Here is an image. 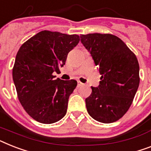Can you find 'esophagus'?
Here are the masks:
<instances>
[{"label": "esophagus", "instance_id": "esophagus-1", "mask_svg": "<svg viewBox=\"0 0 151 151\" xmlns=\"http://www.w3.org/2000/svg\"><path fill=\"white\" fill-rule=\"evenodd\" d=\"M83 85H84V84H83V83H81V81H78V88L83 86Z\"/></svg>", "mask_w": 151, "mask_h": 151}]
</instances>
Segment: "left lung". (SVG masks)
Wrapping results in <instances>:
<instances>
[{"mask_svg":"<svg viewBox=\"0 0 151 151\" xmlns=\"http://www.w3.org/2000/svg\"><path fill=\"white\" fill-rule=\"evenodd\" d=\"M81 41L99 67L101 81L85 99L88 114L96 121L111 123L122 118L132 105L139 84L136 55L111 34L81 35Z\"/></svg>","mask_w":151,"mask_h":151,"instance_id":"left-lung-1","label":"left lung"}]
</instances>
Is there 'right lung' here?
Wrapping results in <instances>:
<instances>
[{
    "instance_id": "1",
    "label": "right lung",
    "mask_w": 151,
    "mask_h": 151,
    "mask_svg": "<svg viewBox=\"0 0 151 151\" xmlns=\"http://www.w3.org/2000/svg\"><path fill=\"white\" fill-rule=\"evenodd\" d=\"M80 36L58 32H40L22 45L16 55L12 77L18 100L32 118L51 124L66 115L75 80H55L68 52L78 44Z\"/></svg>"
}]
</instances>
